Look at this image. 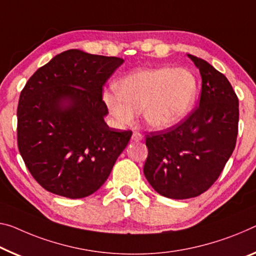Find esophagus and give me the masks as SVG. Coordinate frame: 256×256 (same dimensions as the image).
<instances>
[{
	"mask_svg": "<svg viewBox=\"0 0 256 256\" xmlns=\"http://www.w3.org/2000/svg\"><path fill=\"white\" fill-rule=\"evenodd\" d=\"M132 140L134 142H140V140H143V135H142V134H140V132H135L132 134Z\"/></svg>",
	"mask_w": 256,
	"mask_h": 256,
	"instance_id": "1",
	"label": "esophagus"
}]
</instances>
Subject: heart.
<instances>
[{"label":"heart","instance_id":"1","mask_svg":"<svg viewBox=\"0 0 256 256\" xmlns=\"http://www.w3.org/2000/svg\"><path fill=\"white\" fill-rule=\"evenodd\" d=\"M116 89L105 90L103 100L120 126H132L143 111L150 127L164 129L178 124L194 105L198 82L184 68L138 70L118 81Z\"/></svg>","mask_w":256,"mask_h":256}]
</instances>
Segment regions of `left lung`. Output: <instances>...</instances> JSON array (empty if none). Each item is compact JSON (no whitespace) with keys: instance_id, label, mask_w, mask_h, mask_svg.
I'll return each instance as SVG.
<instances>
[{"instance_id":"1","label":"left lung","mask_w":256,"mask_h":256,"mask_svg":"<svg viewBox=\"0 0 256 256\" xmlns=\"http://www.w3.org/2000/svg\"><path fill=\"white\" fill-rule=\"evenodd\" d=\"M188 57L202 76L199 106L172 128L146 135L144 175L159 194L170 199L194 198L213 186L238 134V97L229 80L202 58Z\"/></svg>"}]
</instances>
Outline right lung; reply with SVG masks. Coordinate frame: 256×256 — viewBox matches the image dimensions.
I'll use <instances>...</instances> for the list:
<instances>
[{
	"label": "right lung",
	"instance_id": "right-lung-1",
	"mask_svg": "<svg viewBox=\"0 0 256 256\" xmlns=\"http://www.w3.org/2000/svg\"><path fill=\"white\" fill-rule=\"evenodd\" d=\"M122 58L70 49L38 68L19 97L18 148L42 188L70 199L100 188L130 130L106 124L103 86Z\"/></svg>",
	"mask_w": 256,
	"mask_h": 256
}]
</instances>
